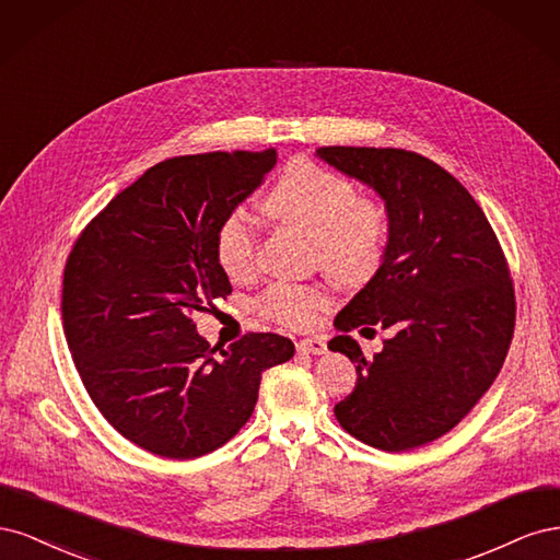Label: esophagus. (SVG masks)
I'll list each match as a JSON object with an SVG mask.
<instances>
[{"label":"esophagus","instance_id":"34e87169","mask_svg":"<svg viewBox=\"0 0 560 560\" xmlns=\"http://www.w3.org/2000/svg\"><path fill=\"white\" fill-rule=\"evenodd\" d=\"M296 350L303 352V354H325L327 343L317 336H308V338H301V341L296 343Z\"/></svg>","mask_w":560,"mask_h":560}]
</instances>
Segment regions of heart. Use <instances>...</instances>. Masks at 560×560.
Returning <instances> with one entry per match:
<instances>
[{"mask_svg": "<svg viewBox=\"0 0 560 560\" xmlns=\"http://www.w3.org/2000/svg\"><path fill=\"white\" fill-rule=\"evenodd\" d=\"M266 208L282 224L315 241L322 268L341 282H364L376 273L387 249V214L378 202L362 200L348 177L313 163H294L266 198ZM219 268L245 282L257 270V233L243 212H231L214 233ZM329 303L315 284H270L259 296L264 317L284 327H311Z\"/></svg>", "mask_w": 560, "mask_h": 560, "instance_id": "heart-1", "label": "heart"}]
</instances>
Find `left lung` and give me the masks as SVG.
Here are the masks:
<instances>
[{"label":"left lung","instance_id":"obj_1","mask_svg":"<svg viewBox=\"0 0 560 560\" xmlns=\"http://www.w3.org/2000/svg\"><path fill=\"white\" fill-rule=\"evenodd\" d=\"M315 156L385 202L387 249L371 280L336 315L329 350L358 366L334 406L360 442L401 453L453 430L500 374L516 319L502 247L479 202L442 165L404 149L319 147ZM390 338L366 361L349 336Z\"/></svg>","mask_w":560,"mask_h":560}]
</instances>
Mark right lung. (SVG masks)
Returning <instances> with one entry per match:
<instances>
[{"label":"right lung","mask_w":560,"mask_h":560,"mask_svg":"<svg viewBox=\"0 0 560 560\" xmlns=\"http://www.w3.org/2000/svg\"><path fill=\"white\" fill-rule=\"evenodd\" d=\"M276 149L156 163L77 238L62 280V327L79 376L109 425L173 460L206 455L249 420L266 369L292 360L280 334L212 348L191 313L231 294L214 233Z\"/></svg>","instance_id":"obj_1"}]
</instances>
